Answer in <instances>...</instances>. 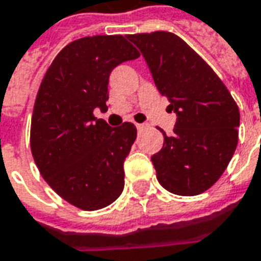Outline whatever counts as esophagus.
<instances>
[{"label": "esophagus", "mask_w": 261, "mask_h": 261, "mask_svg": "<svg viewBox=\"0 0 261 261\" xmlns=\"http://www.w3.org/2000/svg\"><path fill=\"white\" fill-rule=\"evenodd\" d=\"M147 126H148L147 124H136L137 130H144V129H147Z\"/></svg>", "instance_id": "esophagus-1"}]
</instances>
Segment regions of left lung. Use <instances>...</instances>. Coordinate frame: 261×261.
<instances>
[{"instance_id":"left-lung-1","label":"left lung","mask_w":261,"mask_h":261,"mask_svg":"<svg viewBox=\"0 0 261 261\" xmlns=\"http://www.w3.org/2000/svg\"><path fill=\"white\" fill-rule=\"evenodd\" d=\"M155 86L177 114L173 135L163 132L162 149L151 156L166 191L196 196L221 178L237 148L240 110L213 68L167 31L133 34Z\"/></svg>"}]
</instances>
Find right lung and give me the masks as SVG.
I'll use <instances>...</instances> for the list:
<instances>
[{"instance_id": "1", "label": "right lung", "mask_w": 261, "mask_h": 261, "mask_svg": "<svg viewBox=\"0 0 261 261\" xmlns=\"http://www.w3.org/2000/svg\"><path fill=\"white\" fill-rule=\"evenodd\" d=\"M137 57L139 50L122 35L84 36L57 54L36 94L34 161L50 188L84 211L108 207L124 189V161L137 129L132 122L110 128L94 112L108 110L112 70Z\"/></svg>"}]
</instances>
